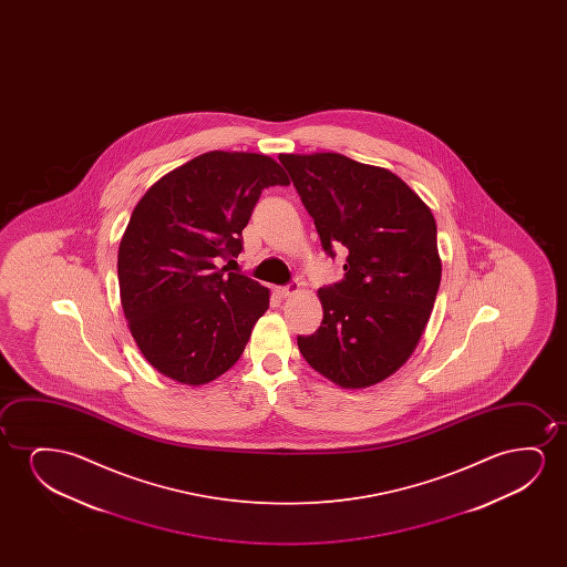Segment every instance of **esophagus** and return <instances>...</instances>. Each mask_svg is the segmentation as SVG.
Segmentation results:
<instances>
[{"label":"esophagus","mask_w":567,"mask_h":567,"mask_svg":"<svg viewBox=\"0 0 567 567\" xmlns=\"http://www.w3.org/2000/svg\"><path fill=\"white\" fill-rule=\"evenodd\" d=\"M298 292V282H288L287 287H275V295L279 296V298H288L290 295H295Z\"/></svg>","instance_id":"34e87169"}]
</instances>
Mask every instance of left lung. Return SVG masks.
Masks as SVG:
<instances>
[{"mask_svg":"<svg viewBox=\"0 0 567 567\" xmlns=\"http://www.w3.org/2000/svg\"><path fill=\"white\" fill-rule=\"evenodd\" d=\"M344 279L319 288L323 321L298 334L316 372L344 389L375 385L411 358L442 280L432 210L393 172L339 153L280 155Z\"/></svg>","mask_w":567,"mask_h":567,"instance_id":"8db88e82","label":"left lung"}]
</instances>
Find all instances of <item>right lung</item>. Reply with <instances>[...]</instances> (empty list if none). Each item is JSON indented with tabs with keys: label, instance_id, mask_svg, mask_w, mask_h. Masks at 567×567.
Returning <instances> with one entry per match:
<instances>
[{
	"label": "right lung",
	"instance_id": "right-lung-1",
	"mask_svg": "<svg viewBox=\"0 0 567 567\" xmlns=\"http://www.w3.org/2000/svg\"><path fill=\"white\" fill-rule=\"evenodd\" d=\"M288 184L271 156L210 151L135 205L117 249L120 298L141 354L166 378L203 385L238 362L269 288L218 259L240 254L265 187Z\"/></svg>",
	"mask_w": 567,
	"mask_h": 567
}]
</instances>
